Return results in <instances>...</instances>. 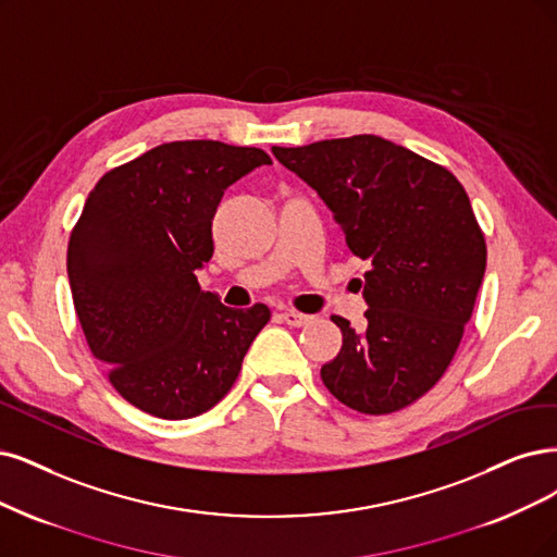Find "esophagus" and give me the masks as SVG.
Segmentation results:
<instances>
[{"instance_id":"obj_1","label":"esophagus","mask_w":557,"mask_h":557,"mask_svg":"<svg viewBox=\"0 0 557 557\" xmlns=\"http://www.w3.org/2000/svg\"><path fill=\"white\" fill-rule=\"evenodd\" d=\"M280 319H282L286 325L300 327V325H307V323H310L314 317H310V314H300V312H296V310H286V312H282V314H280Z\"/></svg>"}]
</instances>
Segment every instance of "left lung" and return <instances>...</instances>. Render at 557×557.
I'll return each instance as SVG.
<instances>
[{"instance_id":"1","label":"left lung","mask_w":557,"mask_h":557,"mask_svg":"<svg viewBox=\"0 0 557 557\" xmlns=\"http://www.w3.org/2000/svg\"><path fill=\"white\" fill-rule=\"evenodd\" d=\"M331 206L364 273L367 327L342 331L321 381L348 408L395 413L434 387L455 358L486 268V240L459 178L379 135L273 147Z\"/></svg>"}]
</instances>
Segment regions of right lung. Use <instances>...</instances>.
I'll use <instances>...</instances> for the list:
<instances>
[{"label":"right lung","mask_w":557,"mask_h":557,"mask_svg":"<svg viewBox=\"0 0 557 557\" xmlns=\"http://www.w3.org/2000/svg\"><path fill=\"white\" fill-rule=\"evenodd\" d=\"M271 156L213 139L168 141L102 174L69 240L75 314L116 393L144 413L188 420L238 379L271 310L224 307L195 271L211 222L240 176Z\"/></svg>","instance_id":"obj_1"}]
</instances>
